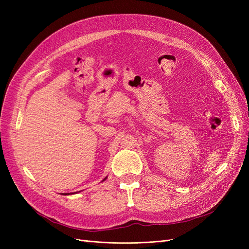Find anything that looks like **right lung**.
Returning a JSON list of instances; mask_svg holds the SVG:
<instances>
[{
  "instance_id": "obj_1",
  "label": "right lung",
  "mask_w": 249,
  "mask_h": 249,
  "mask_svg": "<svg viewBox=\"0 0 249 249\" xmlns=\"http://www.w3.org/2000/svg\"><path fill=\"white\" fill-rule=\"evenodd\" d=\"M106 178H107V177L103 179V182H104V180H106ZM70 194H71V193H63V195H70ZM71 194H73V193H71Z\"/></svg>"
}]
</instances>
